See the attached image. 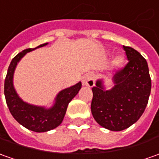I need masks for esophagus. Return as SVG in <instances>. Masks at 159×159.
<instances>
[{"label":"esophagus","mask_w":159,"mask_h":159,"mask_svg":"<svg viewBox=\"0 0 159 159\" xmlns=\"http://www.w3.org/2000/svg\"><path fill=\"white\" fill-rule=\"evenodd\" d=\"M83 84L85 86H88V87H92L95 84V79H94L93 75L91 74H87L83 77Z\"/></svg>","instance_id":"obj_1"}]
</instances>
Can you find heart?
Segmentation results:
<instances>
[{"instance_id":"b5f03b06","label":"heart","mask_w":159,"mask_h":159,"mask_svg":"<svg viewBox=\"0 0 159 159\" xmlns=\"http://www.w3.org/2000/svg\"><path fill=\"white\" fill-rule=\"evenodd\" d=\"M122 61H123V58L121 57H116L115 58V63L116 64H120Z\"/></svg>"}]
</instances>
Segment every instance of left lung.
I'll list each match as a JSON object with an SVG mask.
<instances>
[{
  "label": "left lung",
  "mask_w": 159,
  "mask_h": 159,
  "mask_svg": "<svg viewBox=\"0 0 159 159\" xmlns=\"http://www.w3.org/2000/svg\"><path fill=\"white\" fill-rule=\"evenodd\" d=\"M123 48L128 62L113 76L114 86L106 90L102 80H98L92 88L93 117L102 127L113 131L127 129L139 120L152 89L146 60L133 48Z\"/></svg>",
  "instance_id": "1"
}]
</instances>
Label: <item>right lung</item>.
<instances>
[{
    "instance_id": "obj_1",
    "label": "right lung",
    "mask_w": 159,
    "mask_h": 159,
    "mask_svg": "<svg viewBox=\"0 0 159 159\" xmlns=\"http://www.w3.org/2000/svg\"><path fill=\"white\" fill-rule=\"evenodd\" d=\"M47 44L48 43H43L34 48H27L16 55L9 64L4 83L6 102L12 116L20 125L35 132H45L61 125L69 102L75 98L82 87V84L79 82L78 84L60 91L57 94L54 105L49 109L32 105L20 99L13 84V76L16 65L27 53Z\"/></svg>"
}]
</instances>
